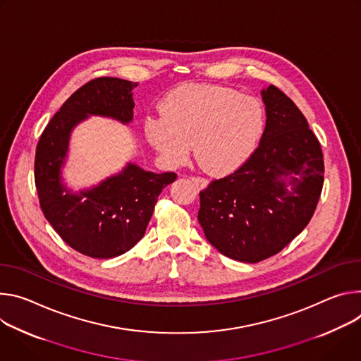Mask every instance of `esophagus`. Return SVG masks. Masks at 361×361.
I'll return each mask as SVG.
<instances>
[{"instance_id": "34e87169", "label": "esophagus", "mask_w": 361, "mask_h": 361, "mask_svg": "<svg viewBox=\"0 0 361 361\" xmlns=\"http://www.w3.org/2000/svg\"><path fill=\"white\" fill-rule=\"evenodd\" d=\"M189 179L195 183V186L197 189H202V188H205L208 185V180L205 178H202V176H190Z\"/></svg>"}]
</instances>
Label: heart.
Instances as JSON below:
<instances>
[{"instance_id": "1", "label": "heart", "mask_w": 361, "mask_h": 361, "mask_svg": "<svg viewBox=\"0 0 361 361\" xmlns=\"http://www.w3.org/2000/svg\"><path fill=\"white\" fill-rule=\"evenodd\" d=\"M162 117L145 120V136L169 165H180L195 145L201 168L215 176L241 168L257 150L267 126L262 103L238 90L186 85L160 102Z\"/></svg>"}]
</instances>
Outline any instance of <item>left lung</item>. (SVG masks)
Here are the masks:
<instances>
[{"instance_id": "obj_1", "label": "left lung", "mask_w": 361, "mask_h": 361, "mask_svg": "<svg viewBox=\"0 0 361 361\" xmlns=\"http://www.w3.org/2000/svg\"><path fill=\"white\" fill-rule=\"evenodd\" d=\"M262 100L267 126L254 154L199 192L208 241L250 264L278 254L308 225L324 183L322 145L301 110L272 85Z\"/></svg>"}]
</instances>
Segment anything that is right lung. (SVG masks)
<instances>
[{"label": "right lung", "instance_id": "add662e5", "mask_svg": "<svg viewBox=\"0 0 361 361\" xmlns=\"http://www.w3.org/2000/svg\"><path fill=\"white\" fill-rule=\"evenodd\" d=\"M135 86L116 77L90 80L53 116L35 149L34 180L46 219L67 245L92 258H113L133 248L145 235L157 196L176 179L175 172L153 173L129 164L122 173L85 192L73 193L61 183L71 129L87 114L129 123Z\"/></svg>", "mask_w": 361, "mask_h": 361}]
</instances>
